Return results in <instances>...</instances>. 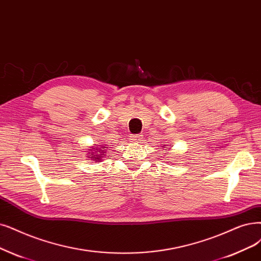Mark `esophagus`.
Instances as JSON below:
<instances>
[{
    "instance_id": "obj_1",
    "label": "esophagus",
    "mask_w": 261,
    "mask_h": 261,
    "mask_svg": "<svg viewBox=\"0 0 261 261\" xmlns=\"http://www.w3.org/2000/svg\"><path fill=\"white\" fill-rule=\"evenodd\" d=\"M142 139H143L142 134H134V136H131V137H130L131 142H141Z\"/></svg>"
}]
</instances>
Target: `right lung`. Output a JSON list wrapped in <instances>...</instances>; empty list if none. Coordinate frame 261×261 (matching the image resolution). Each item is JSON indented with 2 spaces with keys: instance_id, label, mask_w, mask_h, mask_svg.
<instances>
[{
  "instance_id": "right-lung-1",
  "label": "right lung",
  "mask_w": 261,
  "mask_h": 261,
  "mask_svg": "<svg viewBox=\"0 0 261 261\" xmlns=\"http://www.w3.org/2000/svg\"><path fill=\"white\" fill-rule=\"evenodd\" d=\"M102 148H103V147H101V148H94L93 150H96L95 152H93V151L91 150L92 152H90V153H89V158H91L92 160H94V161H96V162L100 161V160H101V158H103V157H104L103 155L105 153L103 150H101Z\"/></svg>"
}]
</instances>
